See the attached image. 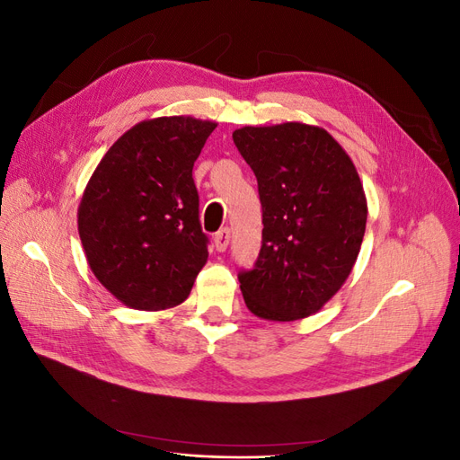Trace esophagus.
<instances>
[{
	"mask_svg": "<svg viewBox=\"0 0 460 460\" xmlns=\"http://www.w3.org/2000/svg\"><path fill=\"white\" fill-rule=\"evenodd\" d=\"M230 243V228H220L215 234V247L217 252H226V247Z\"/></svg>",
	"mask_w": 460,
	"mask_h": 460,
	"instance_id": "esophagus-1",
	"label": "esophagus"
}]
</instances>
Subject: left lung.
<instances>
[{"mask_svg":"<svg viewBox=\"0 0 460 460\" xmlns=\"http://www.w3.org/2000/svg\"><path fill=\"white\" fill-rule=\"evenodd\" d=\"M234 144L252 166L262 245L238 280L247 309L267 320L307 318L351 274L367 228V198L343 147L318 127H243Z\"/></svg>","mask_w":460,"mask_h":460,"instance_id":"8db88e82","label":"left lung"}]
</instances>
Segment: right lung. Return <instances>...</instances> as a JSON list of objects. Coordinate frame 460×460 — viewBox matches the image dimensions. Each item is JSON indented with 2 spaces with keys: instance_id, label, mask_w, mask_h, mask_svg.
I'll use <instances>...</instances> for the list:
<instances>
[{
  "instance_id": "right-lung-1",
  "label": "right lung",
  "mask_w": 460,
  "mask_h": 460,
  "mask_svg": "<svg viewBox=\"0 0 460 460\" xmlns=\"http://www.w3.org/2000/svg\"><path fill=\"white\" fill-rule=\"evenodd\" d=\"M211 120L161 117L136 124L109 147L78 207V234L95 274L140 311L176 307L207 262L193 163Z\"/></svg>"
}]
</instances>
